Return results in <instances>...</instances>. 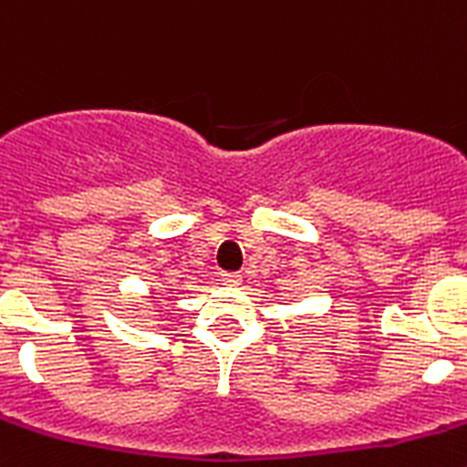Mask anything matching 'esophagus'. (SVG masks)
I'll return each mask as SVG.
<instances>
[{
    "instance_id": "1",
    "label": "esophagus",
    "mask_w": 467,
    "mask_h": 467,
    "mask_svg": "<svg viewBox=\"0 0 467 467\" xmlns=\"http://www.w3.org/2000/svg\"><path fill=\"white\" fill-rule=\"evenodd\" d=\"M222 280L226 285H241V274H222Z\"/></svg>"
}]
</instances>
